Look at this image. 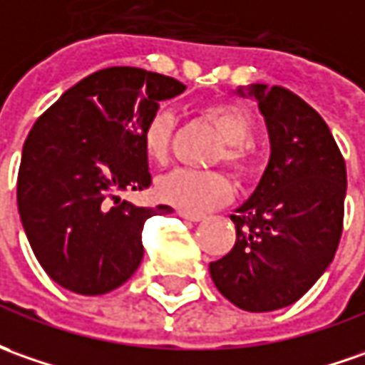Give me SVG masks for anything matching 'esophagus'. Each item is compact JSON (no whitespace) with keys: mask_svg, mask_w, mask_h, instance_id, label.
Masks as SVG:
<instances>
[{"mask_svg":"<svg viewBox=\"0 0 365 365\" xmlns=\"http://www.w3.org/2000/svg\"><path fill=\"white\" fill-rule=\"evenodd\" d=\"M180 217H183V220H190V222H202L203 220L202 214H190V212H183V210H180Z\"/></svg>","mask_w":365,"mask_h":365,"instance_id":"34e87169","label":"esophagus"}]
</instances>
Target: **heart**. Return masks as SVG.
<instances>
[{"label": "heart", "mask_w": 365, "mask_h": 365, "mask_svg": "<svg viewBox=\"0 0 365 365\" xmlns=\"http://www.w3.org/2000/svg\"><path fill=\"white\" fill-rule=\"evenodd\" d=\"M197 111L222 138V145L215 151V162H225L240 175L252 172L255 165V150L252 143L255 123L252 113L234 103H207ZM173 128L175 120L172 111L163 108L151 111L141 128V145L150 162H168L172 151ZM155 190L163 202L190 214H203L217 205H224L232 197L234 185L222 172L175 170L162 178Z\"/></svg>", "instance_id": "1"}]
</instances>
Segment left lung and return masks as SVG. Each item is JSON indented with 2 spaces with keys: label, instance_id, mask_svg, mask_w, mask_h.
Segmentation results:
<instances>
[{
  "label": "left lung",
  "instance_id": "8db88e82",
  "mask_svg": "<svg viewBox=\"0 0 365 365\" xmlns=\"http://www.w3.org/2000/svg\"><path fill=\"white\" fill-rule=\"evenodd\" d=\"M250 96L266 118L272 155L254 195L232 215L235 245L210 274L234 306L274 312L297 302L331 264L348 175L328 123L299 96L262 83Z\"/></svg>",
  "mask_w": 365,
  "mask_h": 365
}]
</instances>
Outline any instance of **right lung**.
Masks as SVG:
<instances>
[{"label": "right lung", "instance_id": "obj_1", "mask_svg": "<svg viewBox=\"0 0 365 365\" xmlns=\"http://www.w3.org/2000/svg\"><path fill=\"white\" fill-rule=\"evenodd\" d=\"M182 81L140 68L99 69L47 108L27 135L17 210L39 266L83 296L120 287L140 267L141 230L170 205L138 207L123 190L151 183L141 128Z\"/></svg>", "mask_w": 365, "mask_h": 365}]
</instances>
